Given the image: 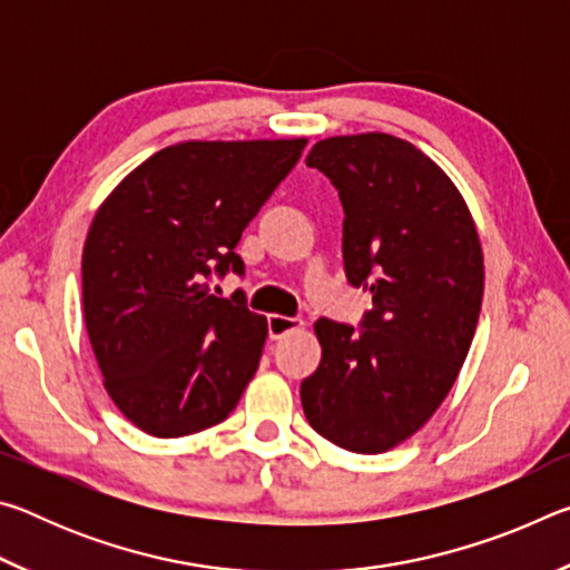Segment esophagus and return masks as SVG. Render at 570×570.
<instances>
[{
    "label": "esophagus",
    "instance_id": "34e87169",
    "mask_svg": "<svg viewBox=\"0 0 570 570\" xmlns=\"http://www.w3.org/2000/svg\"><path fill=\"white\" fill-rule=\"evenodd\" d=\"M304 322L296 320V316H284V314H268V336L278 340L294 330H302Z\"/></svg>",
    "mask_w": 570,
    "mask_h": 570
}]
</instances>
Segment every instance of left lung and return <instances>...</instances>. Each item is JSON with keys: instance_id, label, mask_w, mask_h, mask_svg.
Instances as JSON below:
<instances>
[{"instance_id": "left-lung-1", "label": "left lung", "mask_w": 570, "mask_h": 570, "mask_svg": "<svg viewBox=\"0 0 570 570\" xmlns=\"http://www.w3.org/2000/svg\"><path fill=\"white\" fill-rule=\"evenodd\" d=\"M306 166L340 190L344 272L374 308L360 332L314 324L322 362L302 407L334 445L377 455L412 438L458 380L485 286L478 228L448 173L394 135H334Z\"/></svg>"}]
</instances>
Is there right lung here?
Masks as SVG:
<instances>
[{
    "instance_id": "1",
    "label": "right lung",
    "mask_w": 570,
    "mask_h": 570,
    "mask_svg": "<svg viewBox=\"0 0 570 570\" xmlns=\"http://www.w3.org/2000/svg\"><path fill=\"white\" fill-rule=\"evenodd\" d=\"M306 138L186 140L128 173L82 248L85 326L105 390L135 428L183 438L224 422L258 370L266 316L210 276L244 274L236 244Z\"/></svg>"
}]
</instances>
